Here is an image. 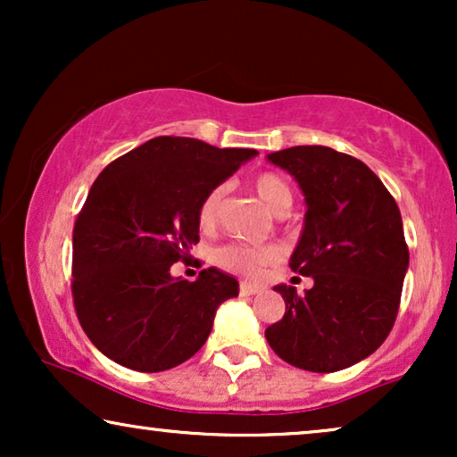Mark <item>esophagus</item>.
I'll list each match as a JSON object with an SVG mask.
<instances>
[{"label":"esophagus","instance_id":"34e87169","mask_svg":"<svg viewBox=\"0 0 457 457\" xmlns=\"http://www.w3.org/2000/svg\"><path fill=\"white\" fill-rule=\"evenodd\" d=\"M239 291H241V295L249 297V295H258V293L264 291V287H262V285H253V283H241Z\"/></svg>","mask_w":457,"mask_h":457}]
</instances>
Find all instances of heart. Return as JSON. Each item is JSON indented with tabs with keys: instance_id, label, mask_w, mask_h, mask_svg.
<instances>
[{
	"instance_id": "obj_1",
	"label": "heart",
	"mask_w": 457,
	"mask_h": 457,
	"mask_svg": "<svg viewBox=\"0 0 457 457\" xmlns=\"http://www.w3.org/2000/svg\"><path fill=\"white\" fill-rule=\"evenodd\" d=\"M253 191L255 195L262 199V204L266 205L268 210L278 214V212L291 208V189L289 185L285 183L278 174L264 172L260 177L253 179ZM224 197V187L218 185L214 189L205 193V197L199 204V224L204 228H210L212 224L216 222L218 208H220V202ZM277 258V252L274 247L268 245H241V243H233V245H224L216 252V262L228 270L241 272V274H255L260 272V268Z\"/></svg>"
}]
</instances>
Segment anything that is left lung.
<instances>
[{
  "label": "left lung",
  "instance_id": "8db88e82",
  "mask_svg": "<svg viewBox=\"0 0 457 457\" xmlns=\"http://www.w3.org/2000/svg\"><path fill=\"white\" fill-rule=\"evenodd\" d=\"M297 180L305 216L289 266L314 287L277 285L285 316L266 341L287 364L337 372L383 345L397 318L410 252L395 199L364 162L324 145L266 155Z\"/></svg>",
  "mask_w": 457,
  "mask_h": 457
}]
</instances>
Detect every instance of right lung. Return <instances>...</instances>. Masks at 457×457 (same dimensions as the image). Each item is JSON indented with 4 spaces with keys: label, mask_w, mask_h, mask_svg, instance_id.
Masks as SVG:
<instances>
[{
    "label": "right lung",
    "mask_w": 457,
    "mask_h": 457,
    "mask_svg": "<svg viewBox=\"0 0 457 457\" xmlns=\"http://www.w3.org/2000/svg\"><path fill=\"white\" fill-rule=\"evenodd\" d=\"M258 155L191 137H155L105 166L72 233V297L80 327L104 355L162 372L195 355L216 310L239 283L205 268L189 283L170 274L199 241L205 193Z\"/></svg>",
    "instance_id": "1"
}]
</instances>
